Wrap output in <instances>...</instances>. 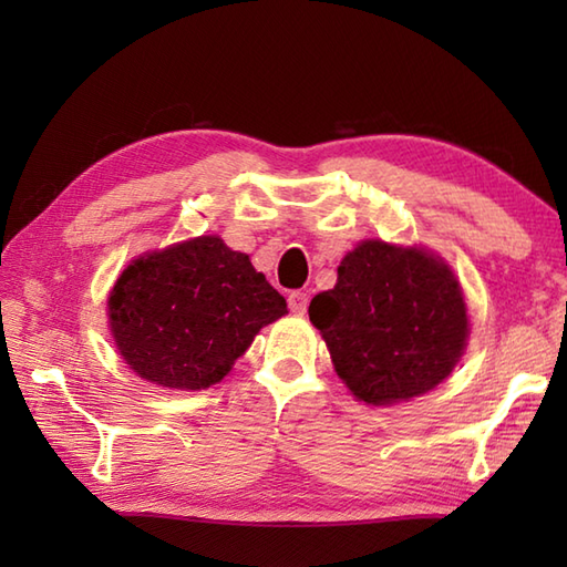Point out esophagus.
Returning a JSON list of instances; mask_svg holds the SVG:
<instances>
[{"mask_svg":"<svg viewBox=\"0 0 567 567\" xmlns=\"http://www.w3.org/2000/svg\"><path fill=\"white\" fill-rule=\"evenodd\" d=\"M287 305H290L295 315H307L309 297L305 292H290V297H287Z\"/></svg>","mask_w":567,"mask_h":567,"instance_id":"1","label":"esophagus"}]
</instances>
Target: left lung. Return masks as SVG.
<instances>
[{"label":"left lung","mask_w":567,"mask_h":567,"mask_svg":"<svg viewBox=\"0 0 567 567\" xmlns=\"http://www.w3.org/2000/svg\"><path fill=\"white\" fill-rule=\"evenodd\" d=\"M333 368L355 400L396 404L426 394L461 360L470 323L443 258L370 238L339 265L333 290L309 305Z\"/></svg>","instance_id":"obj_1"}]
</instances>
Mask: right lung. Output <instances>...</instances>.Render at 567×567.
Returning <instances> with one entry per match:
<instances>
[{"mask_svg":"<svg viewBox=\"0 0 567 567\" xmlns=\"http://www.w3.org/2000/svg\"><path fill=\"white\" fill-rule=\"evenodd\" d=\"M285 315V297L219 236L131 260L110 295L118 353L138 378L167 390L221 382L256 333Z\"/></svg>","mask_w":567,"mask_h":567,"instance_id":"obj_1","label":"right lung"}]
</instances>
